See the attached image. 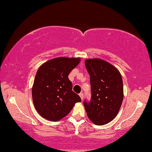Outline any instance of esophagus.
I'll return each instance as SVG.
<instances>
[{"mask_svg": "<svg viewBox=\"0 0 152 152\" xmlns=\"http://www.w3.org/2000/svg\"><path fill=\"white\" fill-rule=\"evenodd\" d=\"M79 96H80V98H81V99H82V100H83V93H80V94H79Z\"/></svg>", "mask_w": 152, "mask_h": 152, "instance_id": "1", "label": "esophagus"}]
</instances>
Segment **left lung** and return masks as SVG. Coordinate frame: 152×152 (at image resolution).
Returning <instances> with one entry per match:
<instances>
[{
	"instance_id": "obj_1",
	"label": "left lung",
	"mask_w": 152,
	"mask_h": 152,
	"mask_svg": "<svg viewBox=\"0 0 152 152\" xmlns=\"http://www.w3.org/2000/svg\"><path fill=\"white\" fill-rule=\"evenodd\" d=\"M86 67L90 76L91 99L83 105L88 118L97 125L113 121L123 100V79L119 71L101 59H88Z\"/></svg>"
}]
</instances>
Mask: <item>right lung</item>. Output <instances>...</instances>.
I'll list each match as a JSON object with an SVG mask.
<instances>
[{"mask_svg":"<svg viewBox=\"0 0 152 152\" xmlns=\"http://www.w3.org/2000/svg\"><path fill=\"white\" fill-rule=\"evenodd\" d=\"M80 59L59 58L52 59L38 69L32 88L35 108L42 117L57 121L66 116L75 104L81 102L73 91L68 76L77 66Z\"/></svg>","mask_w":152,"mask_h":152,"instance_id":"right-lung-1","label":"right lung"}]
</instances>
